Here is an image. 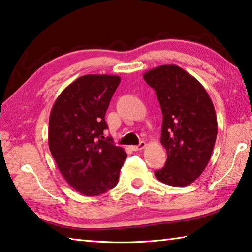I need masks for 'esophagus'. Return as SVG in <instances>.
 <instances>
[{"label":"esophagus","instance_id":"esophagus-1","mask_svg":"<svg viewBox=\"0 0 252 252\" xmlns=\"http://www.w3.org/2000/svg\"><path fill=\"white\" fill-rule=\"evenodd\" d=\"M146 146H147V143L144 141H141L139 143V146H133V147H131V149L133 151H140V150H142V149L146 148Z\"/></svg>","mask_w":252,"mask_h":252}]
</instances>
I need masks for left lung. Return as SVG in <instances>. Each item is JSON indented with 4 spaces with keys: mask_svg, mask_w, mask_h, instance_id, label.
I'll return each instance as SVG.
<instances>
[{
    "mask_svg": "<svg viewBox=\"0 0 252 252\" xmlns=\"http://www.w3.org/2000/svg\"><path fill=\"white\" fill-rule=\"evenodd\" d=\"M143 79L156 91L161 106V144L168 153L155 172L165 185L186 187L201 176L215 147L218 125L210 96L199 81L170 64L149 70Z\"/></svg>",
    "mask_w": 252,
    "mask_h": 252,
    "instance_id": "left-lung-1",
    "label": "left lung"
}]
</instances>
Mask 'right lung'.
Here are the masks:
<instances>
[{
  "label": "right lung",
  "mask_w": 252,
  "mask_h": 252,
  "mask_svg": "<svg viewBox=\"0 0 252 252\" xmlns=\"http://www.w3.org/2000/svg\"><path fill=\"white\" fill-rule=\"evenodd\" d=\"M120 76H80L55 100L49 120V148L60 172L87 197L117 186L126 153L104 138L105 112Z\"/></svg>",
  "instance_id": "1"
}]
</instances>
